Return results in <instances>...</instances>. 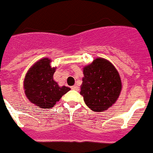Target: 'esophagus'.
<instances>
[{
    "mask_svg": "<svg viewBox=\"0 0 153 153\" xmlns=\"http://www.w3.org/2000/svg\"><path fill=\"white\" fill-rule=\"evenodd\" d=\"M71 89H72V90H75V91H79V86L78 85H73V86H71Z\"/></svg>",
    "mask_w": 153,
    "mask_h": 153,
    "instance_id": "1",
    "label": "esophagus"
}]
</instances>
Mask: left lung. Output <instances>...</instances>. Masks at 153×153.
<instances>
[{
	"instance_id": "left-lung-1",
	"label": "left lung",
	"mask_w": 153,
	"mask_h": 153,
	"mask_svg": "<svg viewBox=\"0 0 153 153\" xmlns=\"http://www.w3.org/2000/svg\"><path fill=\"white\" fill-rule=\"evenodd\" d=\"M80 94L85 105L96 112H103L116 102L122 91L120 73L109 60L97 57L83 67Z\"/></svg>"
}]
</instances>
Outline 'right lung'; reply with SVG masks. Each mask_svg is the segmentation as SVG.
<instances>
[{
	"mask_svg": "<svg viewBox=\"0 0 153 153\" xmlns=\"http://www.w3.org/2000/svg\"><path fill=\"white\" fill-rule=\"evenodd\" d=\"M51 59L41 58L28 70L24 80V91L32 104L41 109H49L58 102L71 89L60 86L53 80L56 67H51Z\"/></svg>",
	"mask_w": 153,
	"mask_h": 153,
	"instance_id": "add662e5",
	"label": "right lung"
}]
</instances>
